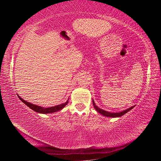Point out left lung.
Wrapping results in <instances>:
<instances>
[{"label": "left lung", "instance_id": "8db88e82", "mask_svg": "<svg viewBox=\"0 0 161 161\" xmlns=\"http://www.w3.org/2000/svg\"><path fill=\"white\" fill-rule=\"evenodd\" d=\"M92 102H93V105H94V107L95 109H96L97 111V112H99V114H102V115L103 116H105L107 117H111V118H116V117H121L123 115H124L125 114H126L128 111H129L130 110H131L132 108L134 107V106L133 107H131L130 108H129L128 109H126V110H124L121 111V112H117V113H113V112H109V111H107L105 110H103L102 109V108H100L97 107V106L95 104V103L94 102V100L92 99Z\"/></svg>", "mask_w": 161, "mask_h": 161}]
</instances>
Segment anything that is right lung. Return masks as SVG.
I'll return each instance as SVG.
<instances>
[{
    "instance_id": "right-lung-1",
    "label": "right lung",
    "mask_w": 161,
    "mask_h": 161,
    "mask_svg": "<svg viewBox=\"0 0 161 161\" xmlns=\"http://www.w3.org/2000/svg\"><path fill=\"white\" fill-rule=\"evenodd\" d=\"M18 95V94H17ZM18 97L19 99H20L22 102H23L24 103H25V105L28 106L29 108H31V109L33 110L34 111H36L37 113H40V114H51V113H54V112H57V111H58L59 110H61L65 106H66L67 103H68V99L66 102L64 103H62V104H59V105H57V106H54V107H48V108H44L42 107H40V106H37V105H35L33 104V103H31L30 102H26L24 99H22V98L18 96Z\"/></svg>"
}]
</instances>
